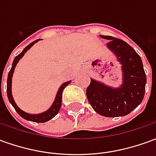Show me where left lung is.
<instances>
[{"label":"left lung","instance_id":"left-lung-1","mask_svg":"<svg viewBox=\"0 0 156 156\" xmlns=\"http://www.w3.org/2000/svg\"><path fill=\"white\" fill-rule=\"evenodd\" d=\"M109 41L108 48L122 64L123 84L113 88L91 79L86 95L93 108L105 117L129 115L140 104L144 96L146 75L140 55L127 42L111 36H100Z\"/></svg>","mask_w":156,"mask_h":156}]
</instances>
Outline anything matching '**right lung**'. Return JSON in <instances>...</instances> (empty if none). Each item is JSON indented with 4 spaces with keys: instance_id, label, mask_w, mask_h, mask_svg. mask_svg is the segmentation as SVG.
Returning a JSON list of instances; mask_svg holds the SVG:
<instances>
[{
    "instance_id": "right-lung-1",
    "label": "right lung",
    "mask_w": 156,
    "mask_h": 156,
    "mask_svg": "<svg viewBox=\"0 0 156 156\" xmlns=\"http://www.w3.org/2000/svg\"><path fill=\"white\" fill-rule=\"evenodd\" d=\"M38 41L39 39H37V40H36V41L31 42L28 46H27V47L23 49V51H22L20 54L17 55L15 58L14 61L12 62V68H11V70L9 72L8 77H7V88H6V91H7V97H8L9 101H10V103L12 104V106H13L14 108L16 109V111L18 113L19 115H20L21 117H22L23 119H25L27 120L32 121V122L45 123V122H47V121L51 119L54 117L55 115L58 113V111H59V109L61 108L62 105V91H63V89L71 83V81L66 82L63 84L61 85L60 88L58 89V94H57V96H56V98H55L54 103L52 104L51 108H49L48 111L44 112V113H41V114H38V115H30V114H27V113H26V112L22 111V109L19 108L18 106L16 105L15 101H14V99L12 98V74H13V72L15 70L16 66V63H17L19 62V60L23 57V55L25 54L26 52L27 51V50H29L33 45L35 44L36 42H37Z\"/></svg>"
}]
</instances>
